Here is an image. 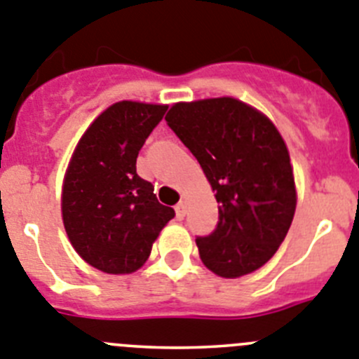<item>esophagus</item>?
Listing matches in <instances>:
<instances>
[{
	"label": "esophagus",
	"instance_id": "esophagus-1",
	"mask_svg": "<svg viewBox=\"0 0 359 359\" xmlns=\"http://www.w3.org/2000/svg\"><path fill=\"white\" fill-rule=\"evenodd\" d=\"M174 210H176L177 219H183V217H185V213H187V203L180 201L176 206H174Z\"/></svg>",
	"mask_w": 359,
	"mask_h": 359
}]
</instances>
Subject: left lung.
<instances>
[{
  "label": "left lung",
  "mask_w": 359,
  "mask_h": 359,
  "mask_svg": "<svg viewBox=\"0 0 359 359\" xmlns=\"http://www.w3.org/2000/svg\"><path fill=\"white\" fill-rule=\"evenodd\" d=\"M165 121L197 158L219 203L217 228L196 238L203 263L220 278L265 265L287 236L297 201L279 131L233 97L176 103Z\"/></svg>",
  "instance_id": "8db88e82"
}]
</instances>
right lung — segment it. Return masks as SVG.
I'll use <instances>...</instances> for the list:
<instances>
[{
    "label": "right lung",
    "mask_w": 359,
    "mask_h": 359,
    "mask_svg": "<svg viewBox=\"0 0 359 359\" xmlns=\"http://www.w3.org/2000/svg\"><path fill=\"white\" fill-rule=\"evenodd\" d=\"M165 111L163 104H111L85 131L69 163L62 190L65 231L78 255L107 274L142 267L176 215L137 174L139 151Z\"/></svg>",
    "instance_id": "right-lung-1"
}]
</instances>
